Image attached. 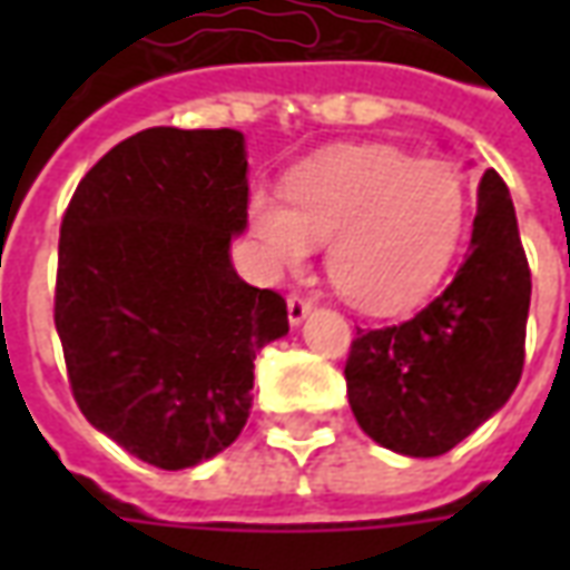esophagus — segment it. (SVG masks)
<instances>
[{"label": "esophagus", "instance_id": "34e87169", "mask_svg": "<svg viewBox=\"0 0 570 570\" xmlns=\"http://www.w3.org/2000/svg\"><path fill=\"white\" fill-rule=\"evenodd\" d=\"M311 305L308 298H302V296H289L286 298V317H289V326H298V323L305 321L311 314Z\"/></svg>", "mask_w": 570, "mask_h": 570}]
</instances>
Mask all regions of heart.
Masks as SVG:
<instances>
[{
	"label": "heart",
	"mask_w": 570,
	"mask_h": 570,
	"mask_svg": "<svg viewBox=\"0 0 570 570\" xmlns=\"http://www.w3.org/2000/svg\"><path fill=\"white\" fill-rule=\"evenodd\" d=\"M249 235L274 268H302L317 244L342 296L370 314L421 305L464 244L470 198L445 161L391 146H345L296 167L286 198L253 191Z\"/></svg>",
	"instance_id": "b5f03b06"
}]
</instances>
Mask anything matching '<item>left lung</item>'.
<instances>
[{
    "instance_id": "8db88e82",
    "label": "left lung",
    "mask_w": 570,
    "mask_h": 570,
    "mask_svg": "<svg viewBox=\"0 0 570 570\" xmlns=\"http://www.w3.org/2000/svg\"><path fill=\"white\" fill-rule=\"evenodd\" d=\"M531 272L503 179L485 170L464 265L412 321L357 330L345 366L360 430L409 458H436L503 409L525 363Z\"/></svg>"
}]
</instances>
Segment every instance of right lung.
<instances>
[{
	"label": "right lung",
	"instance_id": "right-lung-1",
	"mask_svg": "<svg viewBox=\"0 0 570 570\" xmlns=\"http://www.w3.org/2000/svg\"><path fill=\"white\" fill-rule=\"evenodd\" d=\"M247 170L240 130H140L85 174L60 225L55 323L76 403L161 470L240 436L253 360L289 333L284 298L232 262Z\"/></svg>",
	"mask_w": 570,
	"mask_h": 570
}]
</instances>
